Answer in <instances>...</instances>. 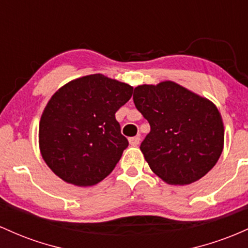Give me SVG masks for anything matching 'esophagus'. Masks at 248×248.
Returning <instances> with one entry per match:
<instances>
[{"label":"esophagus","instance_id":"34e87169","mask_svg":"<svg viewBox=\"0 0 248 248\" xmlns=\"http://www.w3.org/2000/svg\"><path fill=\"white\" fill-rule=\"evenodd\" d=\"M129 141H130V144H131V145L136 146V145H138L139 141H140V137H139V136H135V137L129 138Z\"/></svg>","mask_w":248,"mask_h":248}]
</instances>
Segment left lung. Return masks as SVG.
<instances>
[{
	"mask_svg": "<svg viewBox=\"0 0 248 248\" xmlns=\"http://www.w3.org/2000/svg\"><path fill=\"white\" fill-rule=\"evenodd\" d=\"M133 103L151 127L140 150L160 179L187 185L216 165L224 124L213 103L170 80L135 88Z\"/></svg>",
	"mask_w": 248,
	"mask_h": 248,
	"instance_id": "obj_1",
	"label": "left lung"
}]
</instances>
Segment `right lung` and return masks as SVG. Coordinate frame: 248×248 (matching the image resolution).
Masks as SVG:
<instances>
[{
    "mask_svg": "<svg viewBox=\"0 0 248 248\" xmlns=\"http://www.w3.org/2000/svg\"><path fill=\"white\" fill-rule=\"evenodd\" d=\"M132 90L96 74L71 80L51 97L38 136L42 157L55 174L77 186L109 176L129 145L115 115Z\"/></svg>",
    "mask_w": 248,
    "mask_h": 248,
    "instance_id": "add662e5",
    "label": "right lung"
}]
</instances>
